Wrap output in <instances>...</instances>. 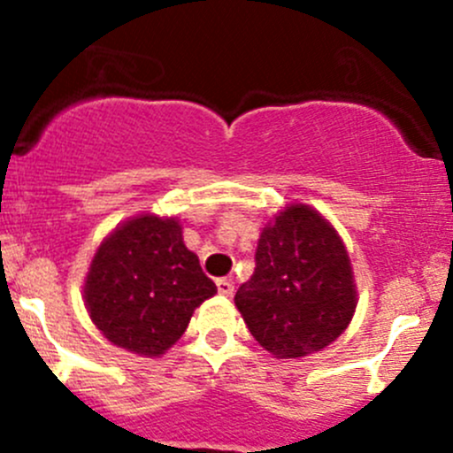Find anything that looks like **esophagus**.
<instances>
[{"label":"esophagus","mask_w":453,"mask_h":453,"mask_svg":"<svg viewBox=\"0 0 453 453\" xmlns=\"http://www.w3.org/2000/svg\"><path fill=\"white\" fill-rule=\"evenodd\" d=\"M217 289H219V294H221V296H232V291H234V285H232V280H227V278H219Z\"/></svg>","instance_id":"obj_1"}]
</instances>
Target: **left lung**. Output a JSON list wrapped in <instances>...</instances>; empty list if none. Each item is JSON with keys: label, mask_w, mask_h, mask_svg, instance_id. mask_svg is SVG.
<instances>
[{"label": "left lung", "mask_w": 453, "mask_h": 453, "mask_svg": "<svg viewBox=\"0 0 453 453\" xmlns=\"http://www.w3.org/2000/svg\"><path fill=\"white\" fill-rule=\"evenodd\" d=\"M234 304L254 340L278 359L326 349L357 307L353 267L335 227L309 205H287L260 232L254 273Z\"/></svg>", "instance_id": "obj_1"}]
</instances>
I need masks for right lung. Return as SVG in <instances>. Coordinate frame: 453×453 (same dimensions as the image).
I'll use <instances>...</instances> for the list:
<instances>
[{
    "instance_id": "1",
    "label": "right lung",
    "mask_w": 453,
    "mask_h": 453,
    "mask_svg": "<svg viewBox=\"0 0 453 453\" xmlns=\"http://www.w3.org/2000/svg\"><path fill=\"white\" fill-rule=\"evenodd\" d=\"M217 294L177 219L140 214L100 243L85 280L91 322L111 344L144 357L166 353L193 311Z\"/></svg>"
}]
</instances>
